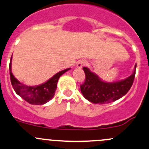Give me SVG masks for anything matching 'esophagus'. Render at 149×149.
Instances as JSON below:
<instances>
[{"instance_id":"1","label":"esophagus","mask_w":149,"mask_h":149,"mask_svg":"<svg viewBox=\"0 0 149 149\" xmlns=\"http://www.w3.org/2000/svg\"><path fill=\"white\" fill-rule=\"evenodd\" d=\"M85 65H86V62H85V60H81L78 62L77 67L79 68H83Z\"/></svg>"}]
</instances>
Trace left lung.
I'll use <instances>...</instances> for the list:
<instances>
[{
	"label": "left lung",
	"mask_w": 149,
	"mask_h": 149,
	"mask_svg": "<svg viewBox=\"0 0 149 149\" xmlns=\"http://www.w3.org/2000/svg\"><path fill=\"white\" fill-rule=\"evenodd\" d=\"M85 81L81 85V92L86 100L94 104H105L113 102L126 95L130 89L135 76L136 65L133 73L129 77L115 82L104 81L86 67Z\"/></svg>",
	"instance_id": "obj_1"
}]
</instances>
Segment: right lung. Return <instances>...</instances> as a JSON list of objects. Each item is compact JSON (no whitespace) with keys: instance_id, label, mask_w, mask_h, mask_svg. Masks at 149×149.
Instances as JSON below:
<instances>
[{"instance_id":"obj_1","label":"right lung","mask_w":149,"mask_h":149,"mask_svg":"<svg viewBox=\"0 0 149 149\" xmlns=\"http://www.w3.org/2000/svg\"><path fill=\"white\" fill-rule=\"evenodd\" d=\"M11 60L12 56L10 60L9 71L13 88L17 95L32 105H44L49 102L54 97L59 78L70 69L67 68L58 72L44 84L37 86H27L20 83L13 75L11 72Z\"/></svg>"}]
</instances>
